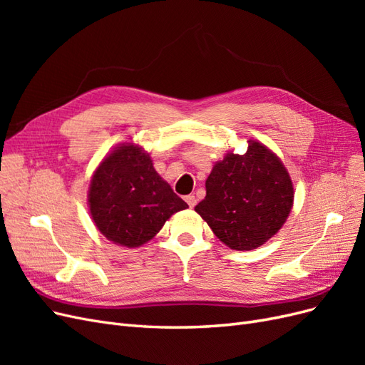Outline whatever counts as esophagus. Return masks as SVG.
Masks as SVG:
<instances>
[{"mask_svg": "<svg viewBox=\"0 0 365 365\" xmlns=\"http://www.w3.org/2000/svg\"><path fill=\"white\" fill-rule=\"evenodd\" d=\"M185 202L189 204V207H195L196 205V196L195 195H189V196H185Z\"/></svg>", "mask_w": 365, "mask_h": 365, "instance_id": "obj_1", "label": "esophagus"}]
</instances>
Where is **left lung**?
<instances>
[{"label": "left lung", "mask_w": 365, "mask_h": 365, "mask_svg": "<svg viewBox=\"0 0 365 365\" xmlns=\"http://www.w3.org/2000/svg\"><path fill=\"white\" fill-rule=\"evenodd\" d=\"M205 189L196 213L217 239L237 251L254 250L271 239L294 202L289 173L275 153L254 140L244 155L230 152L213 165Z\"/></svg>", "instance_id": "8db88e82"}]
</instances>
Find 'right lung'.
I'll return each instance as SVG.
<instances>
[{
  "instance_id": "1",
  "label": "right lung",
  "mask_w": 365,
  "mask_h": 365,
  "mask_svg": "<svg viewBox=\"0 0 365 365\" xmlns=\"http://www.w3.org/2000/svg\"><path fill=\"white\" fill-rule=\"evenodd\" d=\"M90 212L96 227L114 244H146L187 202L153 169L149 153L123 145L101 163L90 185Z\"/></svg>"
}]
</instances>
